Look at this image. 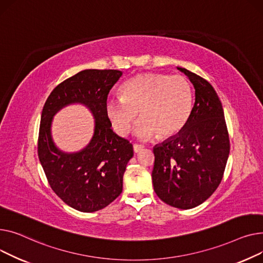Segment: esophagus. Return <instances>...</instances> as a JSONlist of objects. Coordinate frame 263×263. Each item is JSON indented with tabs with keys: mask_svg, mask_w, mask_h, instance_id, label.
I'll return each mask as SVG.
<instances>
[{
	"mask_svg": "<svg viewBox=\"0 0 263 263\" xmlns=\"http://www.w3.org/2000/svg\"><path fill=\"white\" fill-rule=\"evenodd\" d=\"M143 148H144V146L142 144H137V143L134 144V152L135 153H139L140 151H142Z\"/></svg>",
	"mask_w": 263,
	"mask_h": 263,
	"instance_id": "esophagus-1",
	"label": "esophagus"
}]
</instances>
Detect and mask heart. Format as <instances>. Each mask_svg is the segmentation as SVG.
Listing matches in <instances>:
<instances>
[{"mask_svg":"<svg viewBox=\"0 0 263 263\" xmlns=\"http://www.w3.org/2000/svg\"><path fill=\"white\" fill-rule=\"evenodd\" d=\"M122 99H109L105 114L112 129L125 136L138 122L135 134L147 139L157 134L167 138L179 133L189 120L192 109V89L182 76L159 73L137 74L121 87Z\"/></svg>","mask_w":263,"mask_h":263,"instance_id":"1","label":"heart"}]
</instances>
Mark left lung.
I'll return each instance as SVG.
<instances>
[{
    "instance_id": "left-lung-1",
    "label": "left lung",
    "mask_w": 263,
    "mask_h": 263,
    "mask_svg": "<svg viewBox=\"0 0 263 263\" xmlns=\"http://www.w3.org/2000/svg\"><path fill=\"white\" fill-rule=\"evenodd\" d=\"M195 102L184 127L156 145L153 186L165 204L191 209L209 198L222 181L229 155V135L223 107L209 82L187 69Z\"/></svg>"
}]
</instances>
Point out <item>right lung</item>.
<instances>
[{
    "instance_id": "1",
    "label": "right lung",
    "mask_w": 263,
    "mask_h": 263,
    "mask_svg": "<svg viewBox=\"0 0 263 263\" xmlns=\"http://www.w3.org/2000/svg\"><path fill=\"white\" fill-rule=\"evenodd\" d=\"M122 76L119 70H84L54 88L46 100L38 136V156L52 190L70 207L95 212L122 193L123 175L134 155L133 144L114 133L105 114L108 93ZM72 102L86 104L96 119L88 146L74 154L60 152L50 137L52 116Z\"/></svg>"
}]
</instances>
